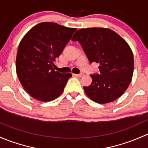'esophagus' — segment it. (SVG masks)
Listing matches in <instances>:
<instances>
[{
	"label": "esophagus",
	"mask_w": 148,
	"mask_h": 148,
	"mask_svg": "<svg viewBox=\"0 0 148 148\" xmlns=\"http://www.w3.org/2000/svg\"><path fill=\"white\" fill-rule=\"evenodd\" d=\"M75 76H77V77H83V73H80V74H75Z\"/></svg>",
	"instance_id": "34e87169"
}]
</instances>
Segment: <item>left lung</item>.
I'll use <instances>...</instances> for the list:
<instances>
[{"mask_svg":"<svg viewBox=\"0 0 148 148\" xmlns=\"http://www.w3.org/2000/svg\"><path fill=\"white\" fill-rule=\"evenodd\" d=\"M72 41L81 45L90 63L100 64V73L90 75L92 83L83 87L86 95L100 104L121 96L133 74V54L127 42L113 30L103 28L80 29Z\"/></svg>","mask_w":148,"mask_h":148,"instance_id":"1","label":"left lung"}]
</instances>
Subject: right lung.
<instances>
[{
    "label": "right lung",
    "mask_w": 148,
    "mask_h": 148,
    "mask_svg": "<svg viewBox=\"0 0 148 148\" xmlns=\"http://www.w3.org/2000/svg\"><path fill=\"white\" fill-rule=\"evenodd\" d=\"M76 30L55 23H40L21 40L16 57V73L24 89L33 98L48 102L63 92L72 74L56 71L53 62Z\"/></svg>",
    "instance_id": "1"
}]
</instances>
